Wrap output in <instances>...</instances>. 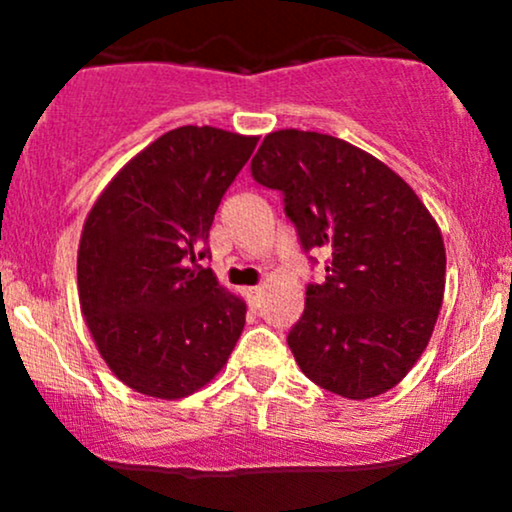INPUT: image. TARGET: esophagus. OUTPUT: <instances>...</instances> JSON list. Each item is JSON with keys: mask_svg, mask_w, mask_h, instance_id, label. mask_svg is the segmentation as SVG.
<instances>
[{"mask_svg": "<svg viewBox=\"0 0 512 512\" xmlns=\"http://www.w3.org/2000/svg\"><path fill=\"white\" fill-rule=\"evenodd\" d=\"M245 296H248V303L252 305V308H257V305H260V298H262V289L260 286H255V289L245 291Z\"/></svg>", "mask_w": 512, "mask_h": 512, "instance_id": "esophagus-1", "label": "esophagus"}]
</instances>
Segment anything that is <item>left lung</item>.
Returning a JSON list of instances; mask_svg holds the SVG:
<instances>
[{
	"mask_svg": "<svg viewBox=\"0 0 512 512\" xmlns=\"http://www.w3.org/2000/svg\"><path fill=\"white\" fill-rule=\"evenodd\" d=\"M250 173L284 195L301 248L327 255L325 281L308 284L286 337L296 363L334 395L392 390L424 354L443 303L438 223L383 161L330 134H267Z\"/></svg>",
	"mask_w": 512,
	"mask_h": 512,
	"instance_id": "obj_1",
	"label": "left lung"
}]
</instances>
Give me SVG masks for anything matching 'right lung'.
Masks as SVG:
<instances>
[{
  "instance_id": "right-lung-1",
  "label": "right lung",
  "mask_w": 512,
  "mask_h": 512,
  "mask_svg": "<svg viewBox=\"0 0 512 512\" xmlns=\"http://www.w3.org/2000/svg\"><path fill=\"white\" fill-rule=\"evenodd\" d=\"M257 137L178 127L127 163L84 223L81 313L132 390L180 399L214 378L245 327V303L197 264L221 197Z\"/></svg>"
}]
</instances>
